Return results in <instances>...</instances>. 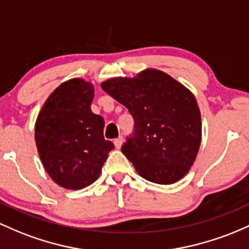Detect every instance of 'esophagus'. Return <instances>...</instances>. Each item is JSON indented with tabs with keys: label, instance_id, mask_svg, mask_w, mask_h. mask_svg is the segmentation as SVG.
<instances>
[{
	"label": "esophagus",
	"instance_id": "34e87169",
	"mask_svg": "<svg viewBox=\"0 0 249 249\" xmlns=\"http://www.w3.org/2000/svg\"><path fill=\"white\" fill-rule=\"evenodd\" d=\"M114 146L117 147V149H120V147H122V145H123V143H124V139H123V137H119V138H117V139H114Z\"/></svg>",
	"mask_w": 249,
	"mask_h": 249
}]
</instances>
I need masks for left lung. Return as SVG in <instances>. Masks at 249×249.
I'll list each match as a JSON object with an SVG mask.
<instances>
[{
  "label": "left lung",
  "instance_id": "1",
  "mask_svg": "<svg viewBox=\"0 0 249 249\" xmlns=\"http://www.w3.org/2000/svg\"><path fill=\"white\" fill-rule=\"evenodd\" d=\"M102 89L135 120V132L122 152L137 173L157 184L183 178L195 162L202 138L201 112L189 89L155 68L135 78L108 79Z\"/></svg>",
  "mask_w": 249,
  "mask_h": 249
}]
</instances>
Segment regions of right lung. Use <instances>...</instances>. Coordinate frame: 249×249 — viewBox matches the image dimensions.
Segmentation results:
<instances>
[{
  "label": "right lung",
  "mask_w": 249,
  "mask_h": 249,
  "mask_svg": "<svg viewBox=\"0 0 249 249\" xmlns=\"http://www.w3.org/2000/svg\"><path fill=\"white\" fill-rule=\"evenodd\" d=\"M94 87L80 78L62 83L48 97L35 123L43 168L56 184L79 190L99 177L114 145L104 138V119L91 111Z\"/></svg>",
  "instance_id": "1"
}]
</instances>
